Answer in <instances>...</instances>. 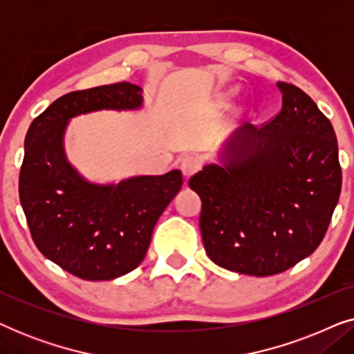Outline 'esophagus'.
Instances as JSON below:
<instances>
[{
  "mask_svg": "<svg viewBox=\"0 0 354 354\" xmlns=\"http://www.w3.org/2000/svg\"><path fill=\"white\" fill-rule=\"evenodd\" d=\"M201 167V159L198 156H185L180 162L182 174L185 178H190L193 174H196Z\"/></svg>",
  "mask_w": 354,
  "mask_h": 354,
  "instance_id": "esophagus-1",
  "label": "esophagus"
}]
</instances>
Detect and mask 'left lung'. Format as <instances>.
I'll return each instance as SVG.
<instances>
[{
	"instance_id": "left-lung-1",
	"label": "left lung",
	"mask_w": 354,
	"mask_h": 354,
	"mask_svg": "<svg viewBox=\"0 0 354 354\" xmlns=\"http://www.w3.org/2000/svg\"><path fill=\"white\" fill-rule=\"evenodd\" d=\"M282 109L232 130L217 162L188 182L201 198L206 254L232 272H283L321 245L342 190L333 127L298 86L277 82Z\"/></svg>"
}]
</instances>
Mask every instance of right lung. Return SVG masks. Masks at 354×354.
Listing matches in <instances>:
<instances>
[{
	"mask_svg": "<svg viewBox=\"0 0 354 354\" xmlns=\"http://www.w3.org/2000/svg\"><path fill=\"white\" fill-rule=\"evenodd\" d=\"M142 86L119 82L72 91L51 103L26 135L19 196L41 254L84 280H113L138 268L153 229L182 188L178 169L96 183L66 154L67 125L96 111L143 108Z\"/></svg>",
	"mask_w": 354,
	"mask_h": 354,
	"instance_id": "1",
	"label": "right lung"
}]
</instances>
